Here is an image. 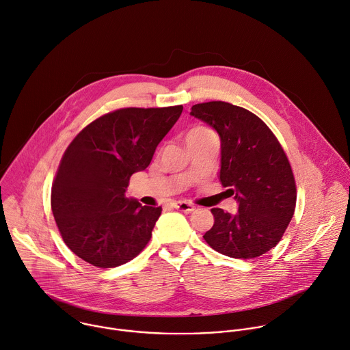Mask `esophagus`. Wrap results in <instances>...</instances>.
I'll return each mask as SVG.
<instances>
[{
	"instance_id": "34e87169",
	"label": "esophagus",
	"mask_w": 350,
	"mask_h": 350,
	"mask_svg": "<svg viewBox=\"0 0 350 350\" xmlns=\"http://www.w3.org/2000/svg\"><path fill=\"white\" fill-rule=\"evenodd\" d=\"M172 206L179 209V211H182L185 214H190V213L194 211V205H191L189 202H185V201H176V202L172 204Z\"/></svg>"
}]
</instances>
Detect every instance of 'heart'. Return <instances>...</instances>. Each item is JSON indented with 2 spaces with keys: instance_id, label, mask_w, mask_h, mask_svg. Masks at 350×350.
Instances as JSON below:
<instances>
[{
  "instance_id": "obj_1",
  "label": "heart",
  "mask_w": 350,
  "mask_h": 350,
  "mask_svg": "<svg viewBox=\"0 0 350 350\" xmlns=\"http://www.w3.org/2000/svg\"><path fill=\"white\" fill-rule=\"evenodd\" d=\"M208 132H211V131H208L206 128H202V126H197V128H193L191 131H189V133H187L186 137L194 136V135H204V133H208Z\"/></svg>"
}]
</instances>
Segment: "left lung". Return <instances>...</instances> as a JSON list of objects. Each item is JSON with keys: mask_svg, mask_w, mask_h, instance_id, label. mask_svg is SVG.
Instances as JSON below:
<instances>
[{"mask_svg": "<svg viewBox=\"0 0 350 350\" xmlns=\"http://www.w3.org/2000/svg\"><path fill=\"white\" fill-rule=\"evenodd\" d=\"M190 116L218 132L219 180L239 204L236 214L211 209L214 226L204 240L230 258L266 254L282 240L297 202L293 170L282 145L259 117L226 102L194 105Z\"/></svg>", "mask_w": 350, "mask_h": 350, "instance_id": "1", "label": "left lung"}]
</instances>
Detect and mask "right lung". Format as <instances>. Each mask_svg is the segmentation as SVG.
I'll use <instances>...</instances> for the list:
<instances>
[{
  "label": "right lung",
  "mask_w": 350,
  "mask_h": 350,
  "mask_svg": "<svg viewBox=\"0 0 350 350\" xmlns=\"http://www.w3.org/2000/svg\"><path fill=\"white\" fill-rule=\"evenodd\" d=\"M183 106L128 107L87 125L66 149L51 206L66 245L98 267H116L141 252L161 206L125 197L129 178L149 167Z\"/></svg>",
  "instance_id": "right-lung-1"
}]
</instances>
